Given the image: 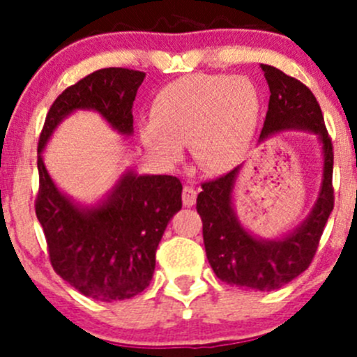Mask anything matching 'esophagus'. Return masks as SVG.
<instances>
[{
  "mask_svg": "<svg viewBox=\"0 0 357 357\" xmlns=\"http://www.w3.org/2000/svg\"><path fill=\"white\" fill-rule=\"evenodd\" d=\"M181 197H183V204H185L186 207H192V205L195 204V200H197V190L193 188V186L185 185V186H183Z\"/></svg>",
  "mask_w": 357,
  "mask_h": 357,
  "instance_id": "esophagus-1",
  "label": "esophagus"
}]
</instances>
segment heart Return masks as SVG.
<instances>
[{
	"instance_id": "1",
	"label": "heart",
	"mask_w": 357,
	"mask_h": 357,
	"mask_svg": "<svg viewBox=\"0 0 357 357\" xmlns=\"http://www.w3.org/2000/svg\"><path fill=\"white\" fill-rule=\"evenodd\" d=\"M259 110L257 88L243 75H188L157 93L152 119L139 124V138L164 162L178 160L190 143L200 169L222 172L245 155Z\"/></svg>"
}]
</instances>
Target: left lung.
<instances>
[{"mask_svg":"<svg viewBox=\"0 0 357 357\" xmlns=\"http://www.w3.org/2000/svg\"><path fill=\"white\" fill-rule=\"evenodd\" d=\"M269 86V103L261 139L283 129H305L323 145V181L314 208L291 235L283 240H257L240 226L231 205L238 167L212 181L202 183L197 212L202 218L204 245L215 276L240 289L269 291L282 289L309 268L318 250L326 221L333 211V145L321 107L311 89L280 68L261 63Z\"/></svg>","mask_w":357,"mask_h":357,"instance_id":"1","label":"left lung"}]
</instances>
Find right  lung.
<instances>
[{"label":"right lung","instance_id":"obj_1","mask_svg":"<svg viewBox=\"0 0 357 357\" xmlns=\"http://www.w3.org/2000/svg\"><path fill=\"white\" fill-rule=\"evenodd\" d=\"M145 72L109 67L95 70L56 96L38 143L39 190L36 215L45 231L50 262L86 297L124 301L150 285L155 252L167 222L181 208L176 176H122L102 205L81 208L59 192L41 152L53 129L77 109H93L122 135L132 132V102Z\"/></svg>","mask_w":357,"mask_h":357}]
</instances>
